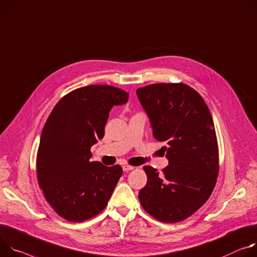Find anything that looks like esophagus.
Returning a JSON list of instances; mask_svg holds the SVG:
<instances>
[{
  "label": "esophagus",
  "instance_id": "obj_1",
  "mask_svg": "<svg viewBox=\"0 0 257 257\" xmlns=\"http://www.w3.org/2000/svg\"><path fill=\"white\" fill-rule=\"evenodd\" d=\"M134 168H135V166H132V165H128V164H123L122 165L123 172H128V170H133Z\"/></svg>",
  "mask_w": 257,
  "mask_h": 257
}]
</instances>
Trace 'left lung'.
<instances>
[{"instance_id":"left-lung-1","label":"left lung","mask_w":257,"mask_h":257,"mask_svg":"<svg viewBox=\"0 0 257 257\" xmlns=\"http://www.w3.org/2000/svg\"><path fill=\"white\" fill-rule=\"evenodd\" d=\"M136 93L168 160L161 174L144 166L147 184L140 202L160 221L184 220L207 201L216 183L218 148L210 111L185 83H153Z\"/></svg>"}]
</instances>
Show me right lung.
I'll use <instances>...</instances> for the list:
<instances>
[{
  "label": "right lung",
  "instance_id": "right-lung-1",
  "mask_svg": "<svg viewBox=\"0 0 257 257\" xmlns=\"http://www.w3.org/2000/svg\"><path fill=\"white\" fill-rule=\"evenodd\" d=\"M127 100L118 88L93 84L70 92L53 108L41 135L37 172L47 201L61 217L80 222L106 207L122 168L91 162L90 150L104 137L111 108Z\"/></svg>",
  "mask_w": 257,
  "mask_h": 257
}]
</instances>
